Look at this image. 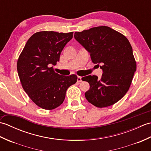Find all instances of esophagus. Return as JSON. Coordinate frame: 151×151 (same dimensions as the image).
Masks as SVG:
<instances>
[{"label":"esophagus","instance_id":"esophagus-1","mask_svg":"<svg viewBox=\"0 0 151 151\" xmlns=\"http://www.w3.org/2000/svg\"><path fill=\"white\" fill-rule=\"evenodd\" d=\"M77 82H82V77H81V76H78Z\"/></svg>","mask_w":151,"mask_h":151}]
</instances>
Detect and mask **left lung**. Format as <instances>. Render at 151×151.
I'll return each instance as SVG.
<instances>
[{"label": "left lung", "mask_w": 151, "mask_h": 151, "mask_svg": "<svg viewBox=\"0 0 151 151\" xmlns=\"http://www.w3.org/2000/svg\"><path fill=\"white\" fill-rule=\"evenodd\" d=\"M75 40L90 53L93 63H101L102 76L89 75L82 78L90 88L85 93L89 102L98 108L116 103L129 91L136 70L132 46L124 35L101 26L76 32Z\"/></svg>", "instance_id": "1"}]
</instances>
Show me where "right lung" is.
<instances>
[{
    "label": "right lung",
    "instance_id": "1",
    "mask_svg": "<svg viewBox=\"0 0 151 151\" xmlns=\"http://www.w3.org/2000/svg\"><path fill=\"white\" fill-rule=\"evenodd\" d=\"M73 36V32H38L27 41L19 57L17 68L22 87L31 100L45 110L62 104L67 88L77 81L76 75H60L52 67L59 62L61 52Z\"/></svg>",
    "mask_w": 151,
    "mask_h": 151
}]
</instances>
